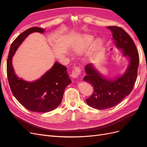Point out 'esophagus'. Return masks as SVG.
Masks as SVG:
<instances>
[{
    "instance_id": "34e87169",
    "label": "esophagus",
    "mask_w": 147,
    "mask_h": 147,
    "mask_svg": "<svg viewBox=\"0 0 147 147\" xmlns=\"http://www.w3.org/2000/svg\"><path fill=\"white\" fill-rule=\"evenodd\" d=\"M81 74V69L80 67H75L72 70V74L71 76L73 78H77L79 77V75Z\"/></svg>"
}]
</instances>
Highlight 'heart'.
Wrapping results in <instances>:
<instances>
[{
    "label": "heart",
    "mask_w": 147,
    "mask_h": 147,
    "mask_svg": "<svg viewBox=\"0 0 147 147\" xmlns=\"http://www.w3.org/2000/svg\"><path fill=\"white\" fill-rule=\"evenodd\" d=\"M94 38L92 35H85L81 38V40L80 41L78 44V47L77 50L79 51H84L87 49L90 48L92 43H94ZM103 45V42L100 39L97 40L95 41L94 45H93V51L94 52L99 51Z\"/></svg>",
    "instance_id": "heart-1"
}]
</instances>
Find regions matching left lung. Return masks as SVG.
<instances>
[{"label":"left lung","instance_id":"8db88e82","mask_svg":"<svg viewBox=\"0 0 147 147\" xmlns=\"http://www.w3.org/2000/svg\"><path fill=\"white\" fill-rule=\"evenodd\" d=\"M107 29L113 34V40L117 47L123 50V56L129 57V65L125 73L115 80L104 78L92 64L85 66L86 75L83 80L94 87L92 95L86 100V103L98 110L112 108L130 94L137 79L139 64V53L130 35L118 26H109Z\"/></svg>","mask_w":147,"mask_h":147}]
</instances>
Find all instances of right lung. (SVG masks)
Returning <instances> with one entry per match:
<instances>
[{"label":"right lung","instance_id":"1","mask_svg":"<svg viewBox=\"0 0 147 147\" xmlns=\"http://www.w3.org/2000/svg\"><path fill=\"white\" fill-rule=\"evenodd\" d=\"M34 32L43 34L45 30L37 27L29 28L19 35L11 43L7 59V77L13 96L22 105L32 112H48L61 104L65 88L71 80L67 68L57 62L35 82H26L17 77L12 65V57L24 39Z\"/></svg>","mask_w":147,"mask_h":147}]
</instances>
